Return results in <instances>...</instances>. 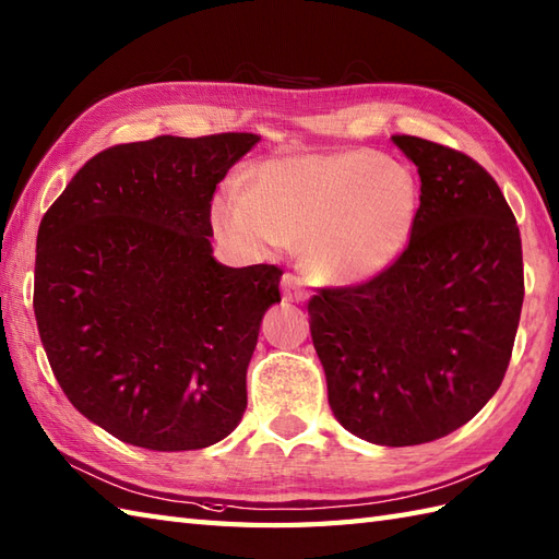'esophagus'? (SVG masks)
<instances>
[{"mask_svg": "<svg viewBox=\"0 0 559 559\" xmlns=\"http://www.w3.org/2000/svg\"><path fill=\"white\" fill-rule=\"evenodd\" d=\"M283 288V300L286 302H305L307 300V288L300 276H293V273H286L281 281Z\"/></svg>", "mask_w": 559, "mask_h": 559, "instance_id": "obj_1", "label": "esophagus"}]
</instances>
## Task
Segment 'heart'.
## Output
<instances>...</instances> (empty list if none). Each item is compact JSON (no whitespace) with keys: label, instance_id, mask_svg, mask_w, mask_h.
I'll list each match as a JSON object with an SVG mask.
<instances>
[{"label":"heart","instance_id":"b5f03b06","mask_svg":"<svg viewBox=\"0 0 559 559\" xmlns=\"http://www.w3.org/2000/svg\"><path fill=\"white\" fill-rule=\"evenodd\" d=\"M418 218L415 173L365 148L266 160L247 194L228 189L213 204V221L233 242L252 249L305 245L317 276L343 286L394 266Z\"/></svg>","mask_w":559,"mask_h":559}]
</instances>
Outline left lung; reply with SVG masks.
Masks as SVG:
<instances>
[{"mask_svg":"<svg viewBox=\"0 0 559 559\" xmlns=\"http://www.w3.org/2000/svg\"><path fill=\"white\" fill-rule=\"evenodd\" d=\"M420 175V218L394 266L307 305L329 406L379 447L435 442L500 389L524 305L512 209L463 153L391 136Z\"/></svg>","mask_w":559,"mask_h":559,"instance_id":"left-lung-1","label":"left lung"}]
</instances>
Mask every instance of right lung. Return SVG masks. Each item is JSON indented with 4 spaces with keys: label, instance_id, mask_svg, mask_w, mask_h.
I'll return each instance as SVG.
<instances>
[{
    "label": "right lung",
    "instance_id": "right-lung-1",
    "mask_svg": "<svg viewBox=\"0 0 559 559\" xmlns=\"http://www.w3.org/2000/svg\"><path fill=\"white\" fill-rule=\"evenodd\" d=\"M257 141L112 146L40 221L33 310L47 360L74 408L127 444L204 449L242 420L247 365L283 271L221 264L211 199Z\"/></svg>",
    "mask_w": 559,
    "mask_h": 559
}]
</instances>
